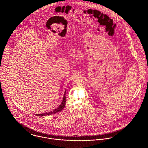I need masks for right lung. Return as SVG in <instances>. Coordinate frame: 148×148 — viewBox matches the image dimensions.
<instances>
[{
    "instance_id": "1",
    "label": "right lung",
    "mask_w": 148,
    "mask_h": 148,
    "mask_svg": "<svg viewBox=\"0 0 148 148\" xmlns=\"http://www.w3.org/2000/svg\"><path fill=\"white\" fill-rule=\"evenodd\" d=\"M65 101H66V99H65V92L64 95L63 99V101L62 102V104L58 107V108L54 109L53 111H51V112H45V113H44L42 114H35V115H36L37 116H45L51 115V114L58 113V112H60L61 110H62V109L64 108L65 105Z\"/></svg>"
}]
</instances>
